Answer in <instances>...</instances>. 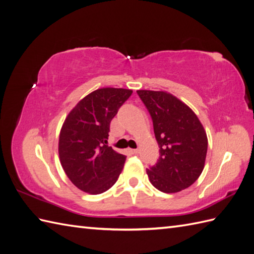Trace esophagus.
I'll return each mask as SVG.
<instances>
[{"label":"esophagus","instance_id":"obj_1","mask_svg":"<svg viewBox=\"0 0 254 254\" xmlns=\"http://www.w3.org/2000/svg\"><path fill=\"white\" fill-rule=\"evenodd\" d=\"M130 152H131L132 155H136V154H138V149L137 148L136 149H130Z\"/></svg>","mask_w":254,"mask_h":254}]
</instances>
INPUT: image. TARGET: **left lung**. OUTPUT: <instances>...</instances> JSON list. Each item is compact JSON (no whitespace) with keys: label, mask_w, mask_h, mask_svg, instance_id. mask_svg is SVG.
Masks as SVG:
<instances>
[{"label":"left lung","mask_w":254,"mask_h":254,"mask_svg":"<svg viewBox=\"0 0 254 254\" xmlns=\"http://www.w3.org/2000/svg\"><path fill=\"white\" fill-rule=\"evenodd\" d=\"M153 120L159 159L146 170L149 181L164 193L192 186L201 176L207 153V136L190 108L166 91L137 90Z\"/></svg>","instance_id":"obj_1"}]
</instances>
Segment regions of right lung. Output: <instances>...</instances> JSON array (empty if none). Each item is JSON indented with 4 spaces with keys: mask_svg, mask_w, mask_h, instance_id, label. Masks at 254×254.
Returning <instances> with one entry per match:
<instances>
[{
    "mask_svg": "<svg viewBox=\"0 0 254 254\" xmlns=\"http://www.w3.org/2000/svg\"><path fill=\"white\" fill-rule=\"evenodd\" d=\"M131 89L100 88L68 113L59 138V156L68 179L79 190L100 194L115 185L127 156L108 146L110 122L132 95Z\"/></svg>",
    "mask_w": 254,
    "mask_h": 254,
    "instance_id": "1",
    "label": "right lung"
}]
</instances>
